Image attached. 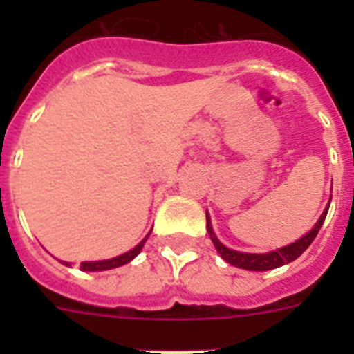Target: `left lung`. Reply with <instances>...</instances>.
<instances>
[{"label": "left lung", "mask_w": 354, "mask_h": 354, "mask_svg": "<svg viewBox=\"0 0 354 354\" xmlns=\"http://www.w3.org/2000/svg\"><path fill=\"white\" fill-rule=\"evenodd\" d=\"M328 207H330V205H328ZM328 207L324 209V212L321 214V218H319V221L314 225V228H312L310 232L305 234L301 239H298L296 243H292V245H287L283 246V248L273 250V252L270 253H243V252H236V250L227 248V246L221 245L220 239L216 237L214 230H212L211 227V218H209V214H205V218H207V232H209V237H211V241L214 243V248L218 250V253H220L221 257H223L228 264H232L236 266V268L248 270V271L274 270V268H280V266L296 261V259H298L299 255H301V253L312 245V241L315 239L317 232L321 230V227H323L324 218H326L328 214Z\"/></svg>", "instance_id": "1"}]
</instances>
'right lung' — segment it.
Segmentation results:
<instances>
[{"mask_svg": "<svg viewBox=\"0 0 354 354\" xmlns=\"http://www.w3.org/2000/svg\"><path fill=\"white\" fill-rule=\"evenodd\" d=\"M149 236H150V232L147 234V237H149ZM147 237L142 241V243H140L138 246H134L133 250H129V252H127V253H122V255H118V257L108 259V261L81 262L80 268L83 271H106V270H113V268H120V266H124V264H127V262L133 261V259L136 257V255H138L140 252H142V248H143V245H145ZM64 264L65 266H71V264H68V262H64Z\"/></svg>", "mask_w": 354, "mask_h": 354, "instance_id": "add662e5", "label": "right lung"}]
</instances>
